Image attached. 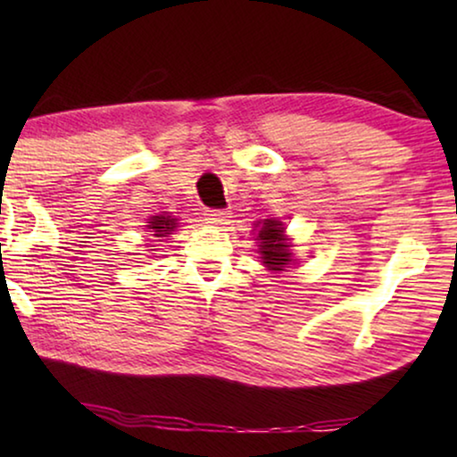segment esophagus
I'll use <instances>...</instances> for the list:
<instances>
[{
	"mask_svg": "<svg viewBox=\"0 0 457 457\" xmlns=\"http://www.w3.org/2000/svg\"><path fill=\"white\" fill-rule=\"evenodd\" d=\"M230 220V214L224 210H208L205 212V222L208 224H216V227H224V224H228Z\"/></svg>",
	"mask_w": 457,
	"mask_h": 457,
	"instance_id": "esophagus-1",
	"label": "esophagus"
}]
</instances>
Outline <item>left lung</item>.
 <instances>
[{"instance_id": "left-lung-1", "label": "left lung", "mask_w": 457, "mask_h": 457, "mask_svg": "<svg viewBox=\"0 0 457 457\" xmlns=\"http://www.w3.org/2000/svg\"><path fill=\"white\" fill-rule=\"evenodd\" d=\"M258 241L262 260H264V264L270 270H283V268H287V264L291 262V253L283 235V224L278 220L262 222Z\"/></svg>"}]
</instances>
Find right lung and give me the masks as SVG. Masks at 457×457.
<instances>
[{"label":"right lung","instance_id":"1","mask_svg":"<svg viewBox=\"0 0 457 457\" xmlns=\"http://www.w3.org/2000/svg\"><path fill=\"white\" fill-rule=\"evenodd\" d=\"M149 228H152V233H155V237H166L170 235L174 227H177V218H170V216H154L152 220L147 224Z\"/></svg>","mask_w":457,"mask_h":457}]
</instances>
